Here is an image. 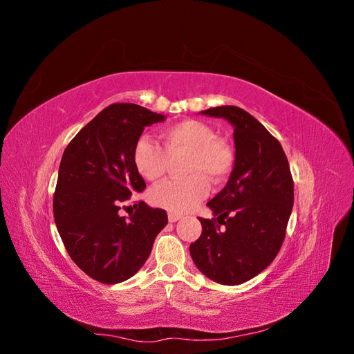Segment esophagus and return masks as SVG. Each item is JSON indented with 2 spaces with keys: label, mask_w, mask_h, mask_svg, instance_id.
<instances>
[{
  "label": "esophagus",
  "mask_w": 354,
  "mask_h": 354,
  "mask_svg": "<svg viewBox=\"0 0 354 354\" xmlns=\"http://www.w3.org/2000/svg\"><path fill=\"white\" fill-rule=\"evenodd\" d=\"M183 218V216H181V214H176V212H169L168 214V220L171 221V223H176V221H178V220H181Z\"/></svg>",
  "instance_id": "1"
}]
</instances>
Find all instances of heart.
Returning <instances> with one entry per match:
<instances>
[{
	"instance_id": "heart-1",
	"label": "heart",
	"mask_w": 354,
	"mask_h": 354,
	"mask_svg": "<svg viewBox=\"0 0 354 354\" xmlns=\"http://www.w3.org/2000/svg\"><path fill=\"white\" fill-rule=\"evenodd\" d=\"M160 147L147 137L138 138L133 149V164L147 181H158L169 169L171 159L185 156L181 173L186 177L168 180L149 192L155 207L171 212H186L209 192V181L221 185L234 167L233 147L216 137L212 127L196 120H183L164 128Z\"/></svg>"
}]
</instances>
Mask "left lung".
<instances>
[{
    "instance_id": "1",
    "label": "left lung",
    "mask_w": 354,
    "mask_h": 354,
    "mask_svg": "<svg viewBox=\"0 0 354 354\" xmlns=\"http://www.w3.org/2000/svg\"><path fill=\"white\" fill-rule=\"evenodd\" d=\"M203 115L234 127V167L207 205L217 218H199L202 233L190 243L198 269L211 281L239 285L276 259L294 205V180L283 149L266 127L238 106H218Z\"/></svg>"
}]
</instances>
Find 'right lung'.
Here are the masks:
<instances>
[{
  "label": "right lung",
  "instance_id": "obj_1",
  "mask_svg": "<svg viewBox=\"0 0 354 354\" xmlns=\"http://www.w3.org/2000/svg\"><path fill=\"white\" fill-rule=\"evenodd\" d=\"M165 116L134 103L104 108L63 152L53 212L73 263L102 283H120L140 270L168 217L143 201L122 217V203L146 183L133 164L145 127Z\"/></svg>",
  "mask_w": 354,
  "mask_h": 354
}]
</instances>
